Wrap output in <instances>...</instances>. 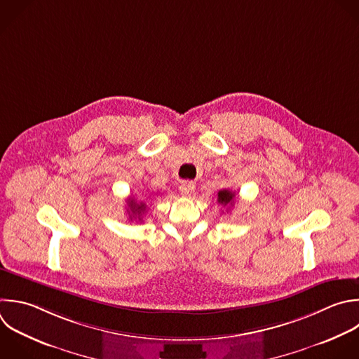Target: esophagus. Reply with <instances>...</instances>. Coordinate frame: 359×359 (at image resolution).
Masks as SVG:
<instances>
[{
  "instance_id": "esophagus-1",
  "label": "esophagus",
  "mask_w": 359,
  "mask_h": 359,
  "mask_svg": "<svg viewBox=\"0 0 359 359\" xmlns=\"http://www.w3.org/2000/svg\"><path fill=\"white\" fill-rule=\"evenodd\" d=\"M180 192L182 196H191L195 192V184L192 181H182L180 185Z\"/></svg>"
}]
</instances>
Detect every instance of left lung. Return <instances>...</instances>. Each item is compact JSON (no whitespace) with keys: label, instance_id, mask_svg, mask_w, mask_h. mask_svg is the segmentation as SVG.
Segmentation results:
<instances>
[{"label":"left lung","instance_id":"left-lung-1","mask_svg":"<svg viewBox=\"0 0 359 359\" xmlns=\"http://www.w3.org/2000/svg\"><path fill=\"white\" fill-rule=\"evenodd\" d=\"M234 198H236V194L233 191L222 189V191L217 192V202L222 203L223 206H226V205H231L233 206Z\"/></svg>","mask_w":359,"mask_h":359}]
</instances>
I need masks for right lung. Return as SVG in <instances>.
I'll return each instance as SVG.
<instances>
[{
    "label": "right lung",
    "mask_w": 359,
    "mask_h": 359,
    "mask_svg": "<svg viewBox=\"0 0 359 359\" xmlns=\"http://www.w3.org/2000/svg\"><path fill=\"white\" fill-rule=\"evenodd\" d=\"M128 213H129V219H137L139 222H142L143 215L146 213V203L144 202H136L133 198L128 199Z\"/></svg>",
    "instance_id": "right-lung-1"
}]
</instances>
